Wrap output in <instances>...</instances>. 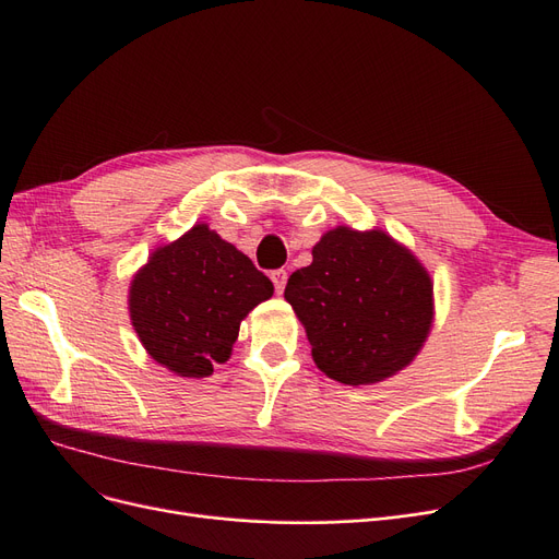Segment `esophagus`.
<instances>
[{
	"label": "esophagus",
	"mask_w": 559,
	"mask_h": 559,
	"mask_svg": "<svg viewBox=\"0 0 559 559\" xmlns=\"http://www.w3.org/2000/svg\"><path fill=\"white\" fill-rule=\"evenodd\" d=\"M270 280H273V284H275V292L277 294H282L284 292V286H286V270H273V273H270Z\"/></svg>",
	"instance_id": "obj_1"
}]
</instances>
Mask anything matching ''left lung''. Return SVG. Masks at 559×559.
Instances as JSON below:
<instances>
[{"label":"left lung","mask_w":559,"mask_h":559,"mask_svg":"<svg viewBox=\"0 0 559 559\" xmlns=\"http://www.w3.org/2000/svg\"><path fill=\"white\" fill-rule=\"evenodd\" d=\"M433 286L413 253L382 230H329L284 298L308 331L312 359L343 384L380 382L427 341Z\"/></svg>","instance_id":"1"}]
</instances>
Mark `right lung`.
Listing matches in <instances>:
<instances>
[{"label": "right lung", "instance_id": "1", "mask_svg": "<svg viewBox=\"0 0 559 559\" xmlns=\"http://www.w3.org/2000/svg\"><path fill=\"white\" fill-rule=\"evenodd\" d=\"M273 296V282L205 224L151 253L130 286L142 345L181 378H207L230 357L240 321Z\"/></svg>", "mask_w": 559, "mask_h": 559}]
</instances>
